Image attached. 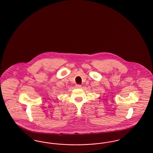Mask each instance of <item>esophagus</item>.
Wrapping results in <instances>:
<instances>
[{
	"label": "esophagus",
	"instance_id": "1",
	"mask_svg": "<svg viewBox=\"0 0 153 153\" xmlns=\"http://www.w3.org/2000/svg\"><path fill=\"white\" fill-rule=\"evenodd\" d=\"M76 88H81V85H79V84H77V85H76Z\"/></svg>",
	"mask_w": 153,
	"mask_h": 153
}]
</instances>
